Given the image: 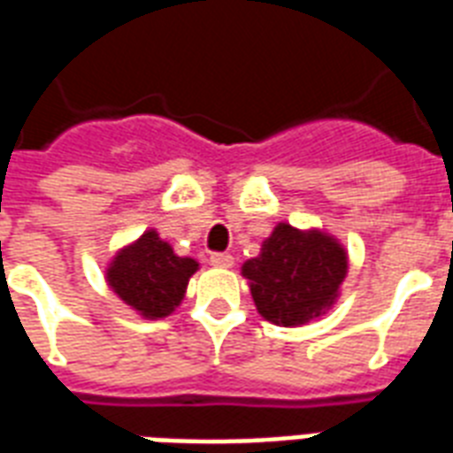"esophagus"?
Returning <instances> with one entry per match:
<instances>
[{
  "instance_id": "1",
  "label": "esophagus",
  "mask_w": 453,
  "mask_h": 453,
  "mask_svg": "<svg viewBox=\"0 0 453 453\" xmlns=\"http://www.w3.org/2000/svg\"><path fill=\"white\" fill-rule=\"evenodd\" d=\"M233 264L234 258L230 254H220V251L211 254V265H216V268H233Z\"/></svg>"
}]
</instances>
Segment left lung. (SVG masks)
<instances>
[{"mask_svg":"<svg viewBox=\"0 0 453 453\" xmlns=\"http://www.w3.org/2000/svg\"><path fill=\"white\" fill-rule=\"evenodd\" d=\"M258 313L275 326L295 327L319 319L337 299L347 275V251L320 230L278 223L261 254L242 265Z\"/></svg>","mask_w":453,"mask_h":453,"instance_id":"obj_1","label":"left lung"}]
</instances>
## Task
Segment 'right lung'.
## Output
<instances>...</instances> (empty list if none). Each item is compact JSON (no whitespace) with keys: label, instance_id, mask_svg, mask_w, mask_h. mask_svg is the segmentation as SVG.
Listing matches in <instances>:
<instances>
[{"label":"right lung","instance_id":"right-lung-1","mask_svg":"<svg viewBox=\"0 0 453 453\" xmlns=\"http://www.w3.org/2000/svg\"><path fill=\"white\" fill-rule=\"evenodd\" d=\"M196 268L199 264L195 258L178 257L157 230H147L113 257L106 280L130 309L154 320L165 319L175 306H180Z\"/></svg>","mask_w":453,"mask_h":453}]
</instances>
